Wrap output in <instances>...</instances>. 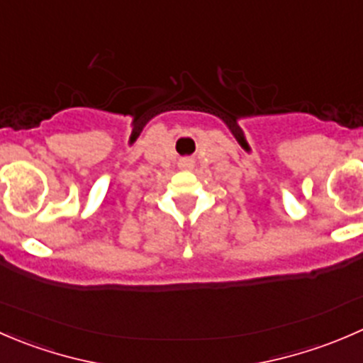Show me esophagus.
Listing matches in <instances>:
<instances>
[{"mask_svg":"<svg viewBox=\"0 0 363 363\" xmlns=\"http://www.w3.org/2000/svg\"><path fill=\"white\" fill-rule=\"evenodd\" d=\"M181 164H182V167H189V164H191V163H189V160H184Z\"/></svg>","mask_w":363,"mask_h":363,"instance_id":"1","label":"esophagus"}]
</instances>
